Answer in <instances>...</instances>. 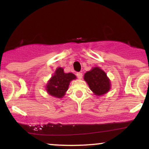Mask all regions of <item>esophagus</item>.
<instances>
[{
  "mask_svg": "<svg viewBox=\"0 0 149 149\" xmlns=\"http://www.w3.org/2000/svg\"><path fill=\"white\" fill-rule=\"evenodd\" d=\"M76 76L78 77V79H81L82 78H83V73H80V72H78L76 73Z\"/></svg>",
  "mask_w": 149,
  "mask_h": 149,
  "instance_id": "obj_1",
  "label": "esophagus"
}]
</instances>
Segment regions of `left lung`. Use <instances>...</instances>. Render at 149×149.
Wrapping results in <instances>:
<instances>
[{"label": "left lung", "mask_w": 149, "mask_h": 149, "mask_svg": "<svg viewBox=\"0 0 149 149\" xmlns=\"http://www.w3.org/2000/svg\"><path fill=\"white\" fill-rule=\"evenodd\" d=\"M84 80L89 88L97 96L105 95L110 90L111 80L106 73L99 66L93 67L84 75Z\"/></svg>", "instance_id": "1"}]
</instances>
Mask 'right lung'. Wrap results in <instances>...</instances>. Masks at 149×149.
Segmentation results:
<instances>
[{"label":"right lung","mask_w":149,"mask_h":149,"mask_svg":"<svg viewBox=\"0 0 149 149\" xmlns=\"http://www.w3.org/2000/svg\"><path fill=\"white\" fill-rule=\"evenodd\" d=\"M75 79H76V76L73 73H64L63 68L58 67L47 82L45 90L51 96L62 98L69 89L70 82Z\"/></svg>","instance_id":"obj_1"}]
</instances>
